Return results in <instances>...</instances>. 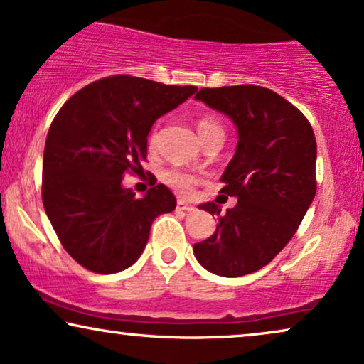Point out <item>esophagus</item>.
<instances>
[{
  "instance_id": "34e87169",
  "label": "esophagus",
  "mask_w": 364,
  "mask_h": 364,
  "mask_svg": "<svg viewBox=\"0 0 364 364\" xmlns=\"http://www.w3.org/2000/svg\"><path fill=\"white\" fill-rule=\"evenodd\" d=\"M177 209H181V210H187V212H192L193 209H196V207H193V205H191V204H187V202L186 200H178L177 202Z\"/></svg>"
}]
</instances>
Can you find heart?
<instances>
[{
  "label": "heart",
  "mask_w": 364,
  "mask_h": 364,
  "mask_svg": "<svg viewBox=\"0 0 364 364\" xmlns=\"http://www.w3.org/2000/svg\"><path fill=\"white\" fill-rule=\"evenodd\" d=\"M219 130L224 132L223 125H220L214 117H204V119H200L199 124H197V132H199L200 139L207 134H212V132H219ZM155 139H157V132H154V134L150 135V144L154 145ZM165 178H167V182L171 183V186H173L182 192H188L193 186H196V177L188 176V173L181 172V171H171L167 176H165Z\"/></svg>",
  "instance_id": "b5f03b06"
}]
</instances>
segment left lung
Listing matches in <instances>:
<instances>
[{
    "label": "left lung",
    "instance_id": "left-lung-1",
    "mask_svg": "<svg viewBox=\"0 0 364 364\" xmlns=\"http://www.w3.org/2000/svg\"><path fill=\"white\" fill-rule=\"evenodd\" d=\"M193 98L228 115L239 139L220 177V192L237 204L219 217L210 237L193 244V254L217 276L251 274L284 249L314 199V132L286 98L256 85L202 88ZM199 207L220 214L214 202Z\"/></svg>",
    "mask_w": 364,
    "mask_h": 364
}]
</instances>
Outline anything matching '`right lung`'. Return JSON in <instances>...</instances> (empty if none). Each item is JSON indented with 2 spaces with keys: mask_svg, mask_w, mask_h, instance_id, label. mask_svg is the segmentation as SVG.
I'll list each match as a JSON object with an SVG mask.
<instances>
[{
  "mask_svg": "<svg viewBox=\"0 0 364 364\" xmlns=\"http://www.w3.org/2000/svg\"><path fill=\"white\" fill-rule=\"evenodd\" d=\"M197 92L115 75L80 90L56 113L43 154V205L65 251L88 271L130 267L155 217L176 209L164 183L136 199L122 186L141 168L155 120Z\"/></svg>",
  "mask_w": 364,
  "mask_h": 364,
  "instance_id": "right-lung-1",
  "label": "right lung"
}]
</instances>
